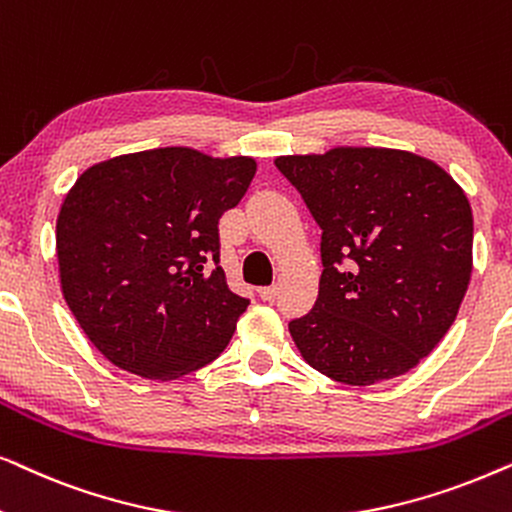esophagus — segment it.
<instances>
[{
    "label": "esophagus",
    "mask_w": 512,
    "mask_h": 512,
    "mask_svg": "<svg viewBox=\"0 0 512 512\" xmlns=\"http://www.w3.org/2000/svg\"><path fill=\"white\" fill-rule=\"evenodd\" d=\"M258 296H261L265 303H272V300L277 298V286H263V289H258Z\"/></svg>",
    "instance_id": "1"
}]
</instances>
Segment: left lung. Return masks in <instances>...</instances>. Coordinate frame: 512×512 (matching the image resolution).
Here are the masks:
<instances>
[{
	"label": "left lung",
	"instance_id": "1",
	"mask_svg": "<svg viewBox=\"0 0 512 512\" xmlns=\"http://www.w3.org/2000/svg\"><path fill=\"white\" fill-rule=\"evenodd\" d=\"M275 165L321 228L317 303L289 321L303 359L354 387L408 373L450 331L471 282L466 193L398 149L338 146Z\"/></svg>",
	"mask_w": 512,
	"mask_h": 512
}]
</instances>
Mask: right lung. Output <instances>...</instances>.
Here are the masks:
<instances>
[{"label": "right lung", "mask_w": 512, "mask_h": 512, "mask_svg": "<svg viewBox=\"0 0 512 512\" xmlns=\"http://www.w3.org/2000/svg\"><path fill=\"white\" fill-rule=\"evenodd\" d=\"M254 174V158L167 146L76 179L55 226L62 296L114 366L167 382L226 349L249 300L226 284L219 219Z\"/></svg>", "instance_id": "add662e5"}]
</instances>
